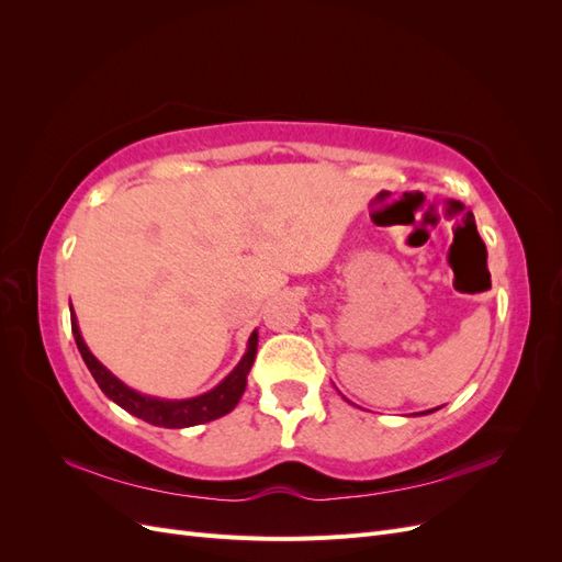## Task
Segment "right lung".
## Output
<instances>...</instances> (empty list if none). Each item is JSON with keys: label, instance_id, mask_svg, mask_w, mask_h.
Instances as JSON below:
<instances>
[{"label": "right lung", "instance_id": "obj_1", "mask_svg": "<svg viewBox=\"0 0 562 562\" xmlns=\"http://www.w3.org/2000/svg\"><path fill=\"white\" fill-rule=\"evenodd\" d=\"M72 335L83 363H87V368L91 370L98 386L103 389V394L112 398L116 405H122L126 413L155 424V427H166V429L194 427V424L213 422L217 417L232 413L236 403H239V398L244 396L246 384H248L246 375L252 368L255 351H258V333H252L248 339V351L244 353L241 363L236 366L213 391H209V394L190 398V401H159V398L135 394L133 389L119 382L112 372L89 351V347L83 345L75 316H72Z\"/></svg>", "mask_w": 562, "mask_h": 562}]
</instances>
